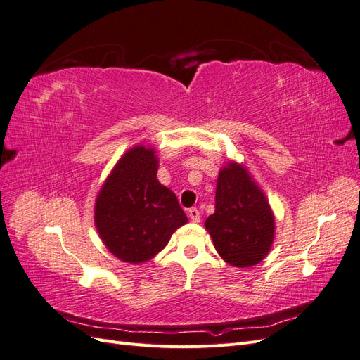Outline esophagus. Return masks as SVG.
Here are the masks:
<instances>
[{"mask_svg": "<svg viewBox=\"0 0 360 360\" xmlns=\"http://www.w3.org/2000/svg\"><path fill=\"white\" fill-rule=\"evenodd\" d=\"M189 217L192 222H200L201 221V213L198 209H195V207H192V209L189 210Z\"/></svg>", "mask_w": 360, "mask_h": 360, "instance_id": "esophagus-1", "label": "esophagus"}]
</instances>
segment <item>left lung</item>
I'll list each match as a JSON object with an SVG mask.
<instances>
[{"label": "left lung", "instance_id": "8db88e82", "mask_svg": "<svg viewBox=\"0 0 360 360\" xmlns=\"http://www.w3.org/2000/svg\"><path fill=\"white\" fill-rule=\"evenodd\" d=\"M214 213L205 219L213 245L228 264H258L274 242L275 219L269 202L248 172L230 163L219 172Z\"/></svg>", "mask_w": 360, "mask_h": 360}]
</instances>
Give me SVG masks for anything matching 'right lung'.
<instances>
[{
	"label": "right lung",
	"mask_w": 360,
	"mask_h": 360,
	"mask_svg": "<svg viewBox=\"0 0 360 360\" xmlns=\"http://www.w3.org/2000/svg\"><path fill=\"white\" fill-rule=\"evenodd\" d=\"M153 148L138 146L118 160L97 195L94 222L105 246L126 263H144L188 222L174 192L156 177Z\"/></svg>",
	"instance_id": "add662e5"
}]
</instances>
